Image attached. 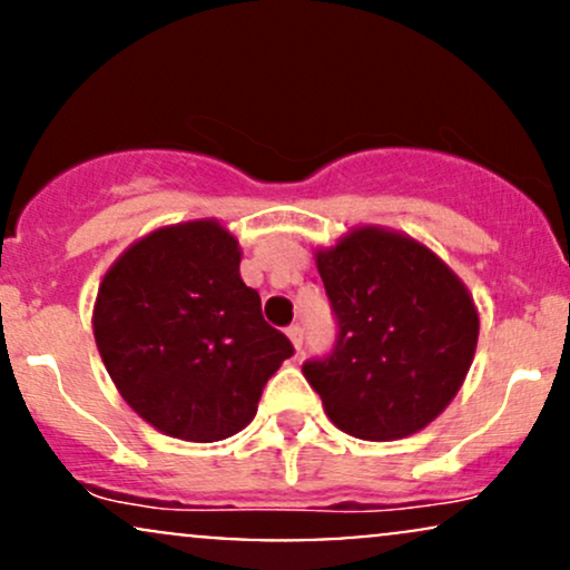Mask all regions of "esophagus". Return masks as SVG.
<instances>
[{"mask_svg": "<svg viewBox=\"0 0 570 570\" xmlns=\"http://www.w3.org/2000/svg\"><path fill=\"white\" fill-rule=\"evenodd\" d=\"M286 335H289L292 345H294V351H297V353H303V340H305V332H303V326H299V324H292L289 330H286Z\"/></svg>", "mask_w": 570, "mask_h": 570, "instance_id": "34e87169", "label": "esophagus"}]
</instances>
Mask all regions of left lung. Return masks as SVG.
Returning a JSON list of instances; mask_svg holds the SVG:
<instances>
[{
    "instance_id": "1",
    "label": "left lung",
    "mask_w": 570,
    "mask_h": 570,
    "mask_svg": "<svg viewBox=\"0 0 570 570\" xmlns=\"http://www.w3.org/2000/svg\"><path fill=\"white\" fill-rule=\"evenodd\" d=\"M337 337L303 375L326 415L356 440L429 426L472 367L480 318L466 286L407 235L353 230L318 252Z\"/></svg>"
}]
</instances>
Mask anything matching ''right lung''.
Segmentation results:
<instances>
[{
  "mask_svg": "<svg viewBox=\"0 0 570 570\" xmlns=\"http://www.w3.org/2000/svg\"><path fill=\"white\" fill-rule=\"evenodd\" d=\"M238 265L225 227L189 222L130 246L98 286L94 335L117 391L176 440L238 434L294 353Z\"/></svg>",
  "mask_w": 570,
  "mask_h": 570,
  "instance_id": "1",
  "label": "right lung"
}]
</instances>
